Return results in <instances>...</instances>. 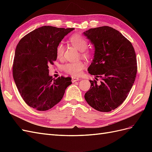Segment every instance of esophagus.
<instances>
[{
	"label": "esophagus",
	"mask_w": 152,
	"mask_h": 152,
	"mask_svg": "<svg viewBox=\"0 0 152 152\" xmlns=\"http://www.w3.org/2000/svg\"><path fill=\"white\" fill-rule=\"evenodd\" d=\"M79 80V77H72V82H75L76 81H78Z\"/></svg>",
	"instance_id": "1"
}]
</instances>
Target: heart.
Masks as SVG:
<instances>
[{
	"label": "heart",
	"mask_w": 152,
	"mask_h": 152,
	"mask_svg": "<svg viewBox=\"0 0 152 152\" xmlns=\"http://www.w3.org/2000/svg\"><path fill=\"white\" fill-rule=\"evenodd\" d=\"M70 41L72 45H74L79 50H81L80 52L82 56L86 58H91V53L89 50L86 49L88 42H87V39L83 36L78 34H73L70 37ZM64 50H65V47H64L63 44H58L56 49V53L58 58H61L63 57ZM84 68V63L81 61H79L77 62L66 63V65H64L63 70L68 74L73 76H78L80 74Z\"/></svg>",
	"instance_id": "1"
}]
</instances>
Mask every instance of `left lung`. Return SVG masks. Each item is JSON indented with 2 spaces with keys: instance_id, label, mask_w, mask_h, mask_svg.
<instances>
[{
  "instance_id": "8db88e82",
  "label": "left lung",
  "mask_w": 152,
  "mask_h": 152,
  "mask_svg": "<svg viewBox=\"0 0 152 152\" xmlns=\"http://www.w3.org/2000/svg\"><path fill=\"white\" fill-rule=\"evenodd\" d=\"M84 35L94 46V58L87 70L96 76V80H89L91 86L84 98L95 110L108 112L125 101L135 81V50L121 32L108 26L91 28Z\"/></svg>"
}]
</instances>
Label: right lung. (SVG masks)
<instances>
[{"instance_id": "obj_1", "label": "right lung", "mask_w": 152, "mask_h": 152, "mask_svg": "<svg viewBox=\"0 0 152 152\" xmlns=\"http://www.w3.org/2000/svg\"><path fill=\"white\" fill-rule=\"evenodd\" d=\"M73 28L44 26L30 32L18 42L13 61L12 75L25 102L39 111L53 108L63 98L72 78L54 79L49 65L56 60L58 44Z\"/></svg>"}]
</instances>
